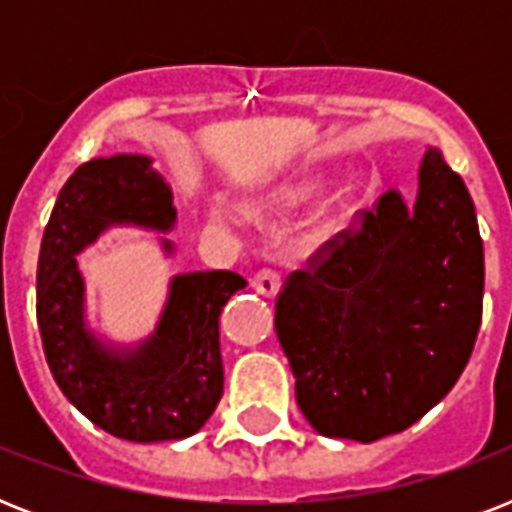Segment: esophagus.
Masks as SVG:
<instances>
[{
  "instance_id": "1",
  "label": "esophagus",
  "mask_w": 512,
  "mask_h": 512,
  "mask_svg": "<svg viewBox=\"0 0 512 512\" xmlns=\"http://www.w3.org/2000/svg\"><path fill=\"white\" fill-rule=\"evenodd\" d=\"M252 289L263 297H276L281 292V276L276 271H260L252 276Z\"/></svg>"
}]
</instances>
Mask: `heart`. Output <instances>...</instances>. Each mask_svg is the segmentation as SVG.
Returning <instances> with one entry per match:
<instances>
[{
  "label": "heart",
  "mask_w": 512,
  "mask_h": 512,
  "mask_svg": "<svg viewBox=\"0 0 512 512\" xmlns=\"http://www.w3.org/2000/svg\"><path fill=\"white\" fill-rule=\"evenodd\" d=\"M313 193H316V183H311V180H303V183H297L295 188H289V199L292 201H305L311 199Z\"/></svg>",
  "instance_id": "obj_1"
}]
</instances>
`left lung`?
<instances>
[{
	"mask_svg": "<svg viewBox=\"0 0 512 512\" xmlns=\"http://www.w3.org/2000/svg\"><path fill=\"white\" fill-rule=\"evenodd\" d=\"M484 305V241L462 177L425 148L417 196L390 188L276 300L297 406L327 438L377 441L460 380Z\"/></svg>",
	"mask_w": 512,
	"mask_h": 512,
	"instance_id": "obj_1",
	"label": "left lung"
}]
</instances>
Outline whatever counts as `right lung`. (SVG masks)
Here are the masks:
<instances>
[{"label": "right lung", "instance_id": "1", "mask_svg": "<svg viewBox=\"0 0 512 512\" xmlns=\"http://www.w3.org/2000/svg\"><path fill=\"white\" fill-rule=\"evenodd\" d=\"M172 188L154 159L116 154L82 164L60 188L36 265V319L63 396L98 428L156 444L204 428L223 396L220 313L247 281L233 271L177 273L151 335L116 342L87 319L76 257L111 228L170 233ZM164 257L175 244L159 236Z\"/></svg>", "mask_w": 512, "mask_h": 512}]
</instances>
